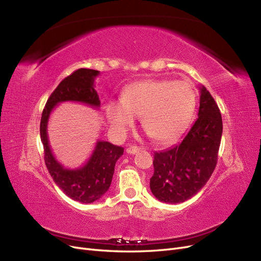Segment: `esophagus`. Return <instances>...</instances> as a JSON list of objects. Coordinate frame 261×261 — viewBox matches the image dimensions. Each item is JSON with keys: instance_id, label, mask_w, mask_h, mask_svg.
Here are the masks:
<instances>
[{"instance_id": "obj_1", "label": "esophagus", "mask_w": 261, "mask_h": 261, "mask_svg": "<svg viewBox=\"0 0 261 261\" xmlns=\"http://www.w3.org/2000/svg\"><path fill=\"white\" fill-rule=\"evenodd\" d=\"M142 148L141 147H138V146H130V147H128L127 148V153H130V154H134V153H137L138 151H140Z\"/></svg>"}]
</instances>
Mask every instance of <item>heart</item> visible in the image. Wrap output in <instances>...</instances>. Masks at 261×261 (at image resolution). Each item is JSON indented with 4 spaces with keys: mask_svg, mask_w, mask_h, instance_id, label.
I'll use <instances>...</instances> for the list:
<instances>
[{
    "mask_svg": "<svg viewBox=\"0 0 261 261\" xmlns=\"http://www.w3.org/2000/svg\"><path fill=\"white\" fill-rule=\"evenodd\" d=\"M121 101H112L107 115L113 131L123 134L142 116L145 132L159 143H171L184 133L194 114L196 93L188 81L145 80L130 85Z\"/></svg>",
    "mask_w": 261,
    "mask_h": 261,
    "instance_id": "1",
    "label": "heart"
}]
</instances>
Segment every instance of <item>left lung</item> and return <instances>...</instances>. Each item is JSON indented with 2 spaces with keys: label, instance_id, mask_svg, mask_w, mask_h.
Instances as JSON below:
<instances>
[{
  "label": "left lung",
  "instance_id": "left-lung-1",
  "mask_svg": "<svg viewBox=\"0 0 261 261\" xmlns=\"http://www.w3.org/2000/svg\"><path fill=\"white\" fill-rule=\"evenodd\" d=\"M222 132L220 109L201 86L198 118L193 126L178 145L153 154L152 194L167 203L184 202L197 194L217 166Z\"/></svg>",
  "mask_w": 261,
  "mask_h": 261
}]
</instances>
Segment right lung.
Instances as JSON below:
<instances>
[{
    "label": "right lung",
    "mask_w": 261,
    "mask_h": 261,
    "mask_svg": "<svg viewBox=\"0 0 261 261\" xmlns=\"http://www.w3.org/2000/svg\"><path fill=\"white\" fill-rule=\"evenodd\" d=\"M98 74V70L81 68L65 77L49 97L40 120L44 162L51 177L68 197L83 203L94 202L107 193L115 164L122 155L123 148L109 142L98 141L92 156L84 166L68 169L56 161L51 151L47 126L51 112L60 102L76 101L94 108L100 107V100L94 88L95 77Z\"/></svg>",
    "instance_id": "obj_1"
}]
</instances>
